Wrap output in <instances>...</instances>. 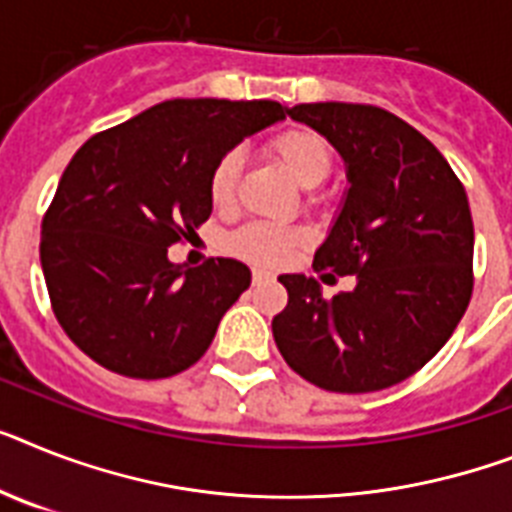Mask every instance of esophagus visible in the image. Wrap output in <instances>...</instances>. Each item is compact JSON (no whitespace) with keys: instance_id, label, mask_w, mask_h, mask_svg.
Listing matches in <instances>:
<instances>
[{"instance_id":"obj_1","label":"esophagus","mask_w":512,"mask_h":512,"mask_svg":"<svg viewBox=\"0 0 512 512\" xmlns=\"http://www.w3.org/2000/svg\"><path fill=\"white\" fill-rule=\"evenodd\" d=\"M266 280H272V272H266V269H253V282H256V285Z\"/></svg>"}]
</instances>
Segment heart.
<instances>
[{"instance_id": "obj_1", "label": "heart", "mask_w": 512, "mask_h": 512, "mask_svg": "<svg viewBox=\"0 0 512 512\" xmlns=\"http://www.w3.org/2000/svg\"><path fill=\"white\" fill-rule=\"evenodd\" d=\"M266 151L277 159L282 170L293 177L301 188H314L329 175L332 167V151L322 135L308 128L282 130L266 143ZM240 175V156L235 151L225 154L214 164L209 177V196L214 206H230L235 198V185ZM301 243V232L290 227L253 222L230 235L227 248L235 256L251 261V264L274 266L287 259V253Z\"/></svg>"}]
</instances>
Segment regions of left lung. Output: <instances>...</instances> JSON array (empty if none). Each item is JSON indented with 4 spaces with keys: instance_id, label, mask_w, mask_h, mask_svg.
Segmentation results:
<instances>
[{
    "instance_id": "1",
    "label": "left lung",
    "mask_w": 512,
    "mask_h": 512,
    "mask_svg": "<svg viewBox=\"0 0 512 512\" xmlns=\"http://www.w3.org/2000/svg\"><path fill=\"white\" fill-rule=\"evenodd\" d=\"M345 162L348 190L314 269L356 274L324 298L306 274H280L272 319L287 366L329 392H377L432 361L474 290V219L466 190L429 138L387 109L319 101L287 109Z\"/></svg>"
}]
</instances>
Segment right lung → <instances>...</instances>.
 Segmentation results:
<instances>
[{
  "label": "right lung",
  "mask_w": 512,
  "mask_h": 512,
  "mask_svg": "<svg viewBox=\"0 0 512 512\" xmlns=\"http://www.w3.org/2000/svg\"><path fill=\"white\" fill-rule=\"evenodd\" d=\"M285 114L277 101L172 99L75 151L41 222V269L57 322L88 358L164 379L209 350L251 269H185L167 248L209 219L214 164Z\"/></svg>",
  "instance_id": "obj_1"
}]
</instances>
